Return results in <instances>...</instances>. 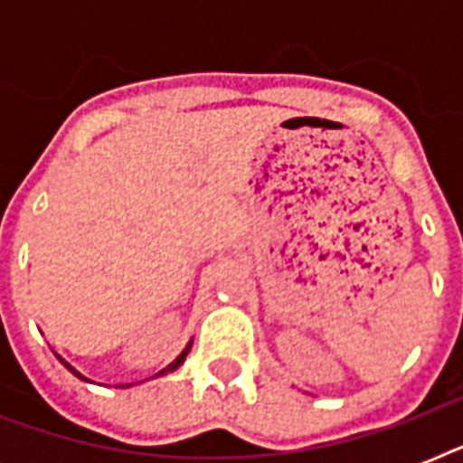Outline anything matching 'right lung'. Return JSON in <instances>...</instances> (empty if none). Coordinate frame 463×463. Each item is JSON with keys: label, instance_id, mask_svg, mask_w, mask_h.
I'll list each match as a JSON object with an SVG mask.
<instances>
[{"label": "right lung", "instance_id": "obj_1", "mask_svg": "<svg viewBox=\"0 0 463 463\" xmlns=\"http://www.w3.org/2000/svg\"><path fill=\"white\" fill-rule=\"evenodd\" d=\"M189 348H192V344H189V345H187V348H184V351H182V353H180V355H177V358H175V360H173V363H170V365H167V367H163V370H160V373H158V374H156V377H163V374H167V373H173V370H177V367H180V365H182V363H184V358H187V353H189ZM57 358H60V355H57ZM60 360H61V358H60ZM61 363H64V367H67L69 373H71V374H76V377H79V380H86V377H83V374H81V373H79V370H74V367L69 365L67 360H61ZM86 382H89V380H86Z\"/></svg>", "mask_w": 463, "mask_h": 463}]
</instances>
